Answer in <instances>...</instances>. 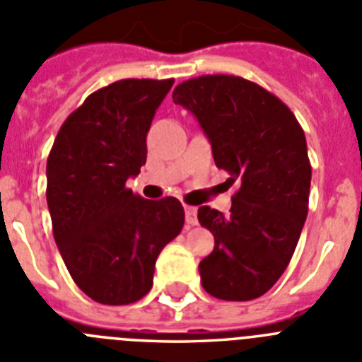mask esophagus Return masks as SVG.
I'll return each instance as SVG.
<instances>
[{"label": "esophagus", "instance_id": "esophagus-1", "mask_svg": "<svg viewBox=\"0 0 362 362\" xmlns=\"http://www.w3.org/2000/svg\"><path fill=\"white\" fill-rule=\"evenodd\" d=\"M186 209V223L187 226H195L199 224V218H197V208L195 206H184Z\"/></svg>", "mask_w": 362, "mask_h": 362}]
</instances>
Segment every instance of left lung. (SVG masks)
Returning <instances> with one entry per match:
<instances>
[{"instance_id":"8db88e82","label":"left lung","mask_w":362,"mask_h":362,"mask_svg":"<svg viewBox=\"0 0 362 362\" xmlns=\"http://www.w3.org/2000/svg\"><path fill=\"white\" fill-rule=\"evenodd\" d=\"M173 101L195 115L215 165L239 182L230 215L199 208V223L215 238L199 265L202 287L218 300L259 298L289 265L308 217L305 134L278 97L233 75L186 81Z\"/></svg>"}]
</instances>
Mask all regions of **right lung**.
Segmentation results:
<instances>
[{"label":"right lung","mask_w":362,"mask_h":362,"mask_svg":"<svg viewBox=\"0 0 362 362\" xmlns=\"http://www.w3.org/2000/svg\"><path fill=\"white\" fill-rule=\"evenodd\" d=\"M173 78H124L101 88L60 127L47 158L54 243L73 281L105 305L138 302L153 287L162 248L180 233L175 197L127 189L147 160V132Z\"/></svg>","instance_id":"obj_1"}]
</instances>
